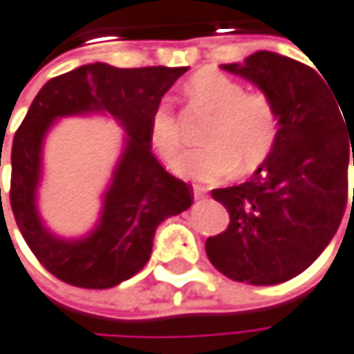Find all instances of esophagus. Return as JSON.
I'll return each instance as SVG.
<instances>
[{
  "mask_svg": "<svg viewBox=\"0 0 354 354\" xmlns=\"http://www.w3.org/2000/svg\"><path fill=\"white\" fill-rule=\"evenodd\" d=\"M193 193H195V199H203V197L207 195V189L201 187V185H195V187H193Z\"/></svg>",
  "mask_w": 354,
  "mask_h": 354,
  "instance_id": "1",
  "label": "esophagus"
}]
</instances>
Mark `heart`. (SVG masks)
<instances>
[{
    "mask_svg": "<svg viewBox=\"0 0 354 354\" xmlns=\"http://www.w3.org/2000/svg\"><path fill=\"white\" fill-rule=\"evenodd\" d=\"M193 106L212 113L203 132L205 147L193 149L176 161V171L185 178L214 183L231 171H254L272 153L279 138V113L272 98L262 90L243 86L214 68L195 73L187 84ZM149 136L155 153L171 161L185 145L180 121L167 102H161L149 121Z\"/></svg>",
    "mask_w": 354,
    "mask_h": 354,
    "instance_id": "heart-1",
    "label": "heart"
}]
</instances>
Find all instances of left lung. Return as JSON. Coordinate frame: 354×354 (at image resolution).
Listing matches in <instances>:
<instances>
[{
  "label": "left lung",
  "instance_id": "1",
  "mask_svg": "<svg viewBox=\"0 0 354 354\" xmlns=\"http://www.w3.org/2000/svg\"><path fill=\"white\" fill-rule=\"evenodd\" d=\"M222 68L272 98L279 138L248 183L212 191L231 220L226 231L207 237L205 254L233 281L283 283L319 258L342 222L351 157L354 165V109L344 113L323 75L281 54L256 52Z\"/></svg>",
  "mask_w": 354,
  "mask_h": 354
}]
</instances>
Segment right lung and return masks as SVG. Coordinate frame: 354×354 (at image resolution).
Here are the masks:
<instances>
[{
	"label": "right lung",
	"mask_w": 354,
	"mask_h": 354,
	"mask_svg": "<svg viewBox=\"0 0 354 354\" xmlns=\"http://www.w3.org/2000/svg\"><path fill=\"white\" fill-rule=\"evenodd\" d=\"M185 71L187 66L117 68L94 62L58 75L35 96L12 142L10 205L24 241L56 279L86 290L119 286L149 262L157 226L191 207L193 187L157 161L149 136L153 111ZM86 110L113 114L131 138L97 231L80 242H62L43 229L35 209L41 140L56 116Z\"/></svg>",
	"instance_id": "right-lung-1"
}]
</instances>
